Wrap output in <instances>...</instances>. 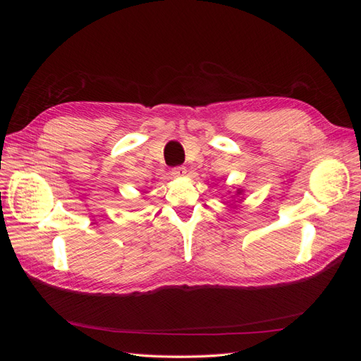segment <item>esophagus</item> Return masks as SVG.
Here are the masks:
<instances>
[{"label":"esophagus","instance_id":"34e87169","mask_svg":"<svg viewBox=\"0 0 361 361\" xmlns=\"http://www.w3.org/2000/svg\"><path fill=\"white\" fill-rule=\"evenodd\" d=\"M171 174H173L174 178H182V176H185V174H187V169H185L183 166L173 167L171 169Z\"/></svg>","mask_w":361,"mask_h":361}]
</instances>
